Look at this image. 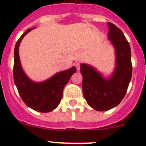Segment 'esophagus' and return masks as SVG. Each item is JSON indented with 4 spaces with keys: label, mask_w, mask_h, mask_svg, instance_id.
I'll list each match as a JSON object with an SVG mask.
<instances>
[{
    "label": "esophagus",
    "mask_w": 146,
    "mask_h": 146,
    "mask_svg": "<svg viewBox=\"0 0 146 146\" xmlns=\"http://www.w3.org/2000/svg\"><path fill=\"white\" fill-rule=\"evenodd\" d=\"M75 66L77 70L80 71V64L79 63H77V64H75Z\"/></svg>",
    "instance_id": "esophagus-1"
}]
</instances>
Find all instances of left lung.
<instances>
[{
    "label": "left lung",
    "instance_id": "left-lung-1",
    "mask_svg": "<svg viewBox=\"0 0 146 146\" xmlns=\"http://www.w3.org/2000/svg\"><path fill=\"white\" fill-rule=\"evenodd\" d=\"M108 39L115 48V67L110 77L105 78L95 68L81 64L83 96L90 107L106 111L120 104L126 94L132 74L131 49L123 32L108 23Z\"/></svg>",
    "mask_w": 146,
    "mask_h": 146
}]
</instances>
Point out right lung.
Instances as JSON below:
<instances>
[{
	"label": "right lung",
	"instance_id": "add662e5",
	"mask_svg": "<svg viewBox=\"0 0 146 146\" xmlns=\"http://www.w3.org/2000/svg\"><path fill=\"white\" fill-rule=\"evenodd\" d=\"M35 28L27 30L18 39L14 52V80L19 94L27 106L41 113L52 111L60 104L63 91L70 77L77 69H70L58 72L47 80L36 82L31 80L23 69L19 56V46L23 37Z\"/></svg>",
	"mask_w": 146,
	"mask_h": 146
}]
</instances>
